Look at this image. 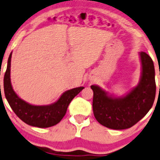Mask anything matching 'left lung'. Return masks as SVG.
<instances>
[{
  "label": "left lung",
  "instance_id": "8db88e82",
  "mask_svg": "<svg viewBox=\"0 0 160 160\" xmlns=\"http://www.w3.org/2000/svg\"><path fill=\"white\" fill-rule=\"evenodd\" d=\"M142 72L137 87L122 97L109 95L99 86L92 85L93 110L96 120L107 128L125 129L143 118L152 108L156 97L153 61L145 52L139 53Z\"/></svg>",
  "mask_w": 160,
  "mask_h": 160
}]
</instances>
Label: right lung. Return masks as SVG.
<instances>
[{"instance_id": "obj_1", "label": "right lung", "mask_w": 160, "mask_h": 160, "mask_svg": "<svg viewBox=\"0 0 160 160\" xmlns=\"http://www.w3.org/2000/svg\"><path fill=\"white\" fill-rule=\"evenodd\" d=\"M12 53L8 60V67L4 77L5 97L17 116L25 123L39 128H48L58 124L67 112L71 100L84 87H80L65 91L60 98L50 105L36 106L20 98L13 90L11 82V61Z\"/></svg>"}]
</instances>
